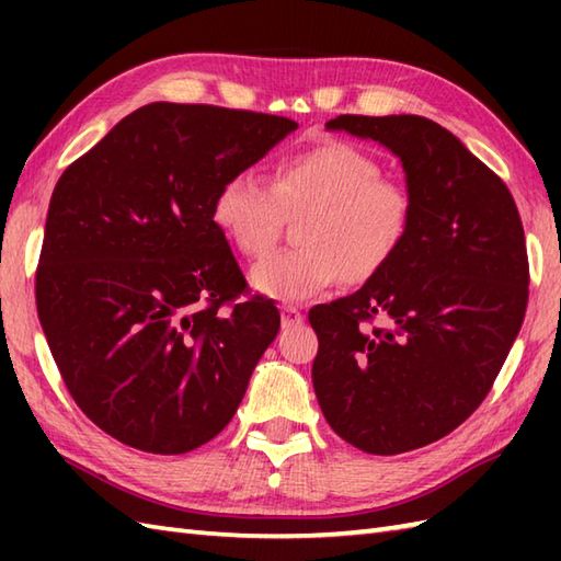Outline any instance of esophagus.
<instances>
[{
	"mask_svg": "<svg viewBox=\"0 0 561 561\" xmlns=\"http://www.w3.org/2000/svg\"><path fill=\"white\" fill-rule=\"evenodd\" d=\"M304 323V313L299 311L296 306H284L282 308V328L289 330V328H299Z\"/></svg>",
	"mask_w": 561,
	"mask_h": 561,
	"instance_id": "1",
	"label": "esophagus"
}]
</instances>
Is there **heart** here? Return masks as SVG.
<instances>
[{
  "instance_id": "b5f03b06",
  "label": "heart",
  "mask_w": 561,
  "mask_h": 561,
  "mask_svg": "<svg viewBox=\"0 0 561 561\" xmlns=\"http://www.w3.org/2000/svg\"><path fill=\"white\" fill-rule=\"evenodd\" d=\"M371 153L350 141H323L274 165L272 185L238 171L219 185L211 221L238 253L260 257L274 245L284 211H301L291 250L250 270L253 289L277 301L323 294L344 274L364 282L402 248L412 221L410 193L380 175Z\"/></svg>"
}]
</instances>
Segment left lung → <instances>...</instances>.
<instances>
[{
	"label": "left lung",
	"mask_w": 561,
	"mask_h": 561,
	"mask_svg": "<svg viewBox=\"0 0 561 561\" xmlns=\"http://www.w3.org/2000/svg\"><path fill=\"white\" fill-rule=\"evenodd\" d=\"M330 133L396 153L408 238L359 291L311 308L313 388L332 432L374 456L444 438L480 408L523 325L526 236L516 202L446 127L422 115H340ZM380 314L386 329H368Z\"/></svg>",
	"instance_id": "1"
}]
</instances>
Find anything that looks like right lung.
I'll return each instance as SVG.
<instances>
[{
  "instance_id": "right-lung-1",
  "label": "right lung",
  "mask_w": 561,
  "mask_h": 561,
  "mask_svg": "<svg viewBox=\"0 0 561 561\" xmlns=\"http://www.w3.org/2000/svg\"><path fill=\"white\" fill-rule=\"evenodd\" d=\"M299 127L217 105L149 103L59 178L35 301L71 398L147 453L195 450L231 422L279 332L211 221L226 178Z\"/></svg>"
}]
</instances>
